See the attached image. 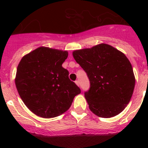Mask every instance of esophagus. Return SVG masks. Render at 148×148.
<instances>
[{
    "mask_svg": "<svg viewBox=\"0 0 148 148\" xmlns=\"http://www.w3.org/2000/svg\"><path fill=\"white\" fill-rule=\"evenodd\" d=\"M75 84H76L77 85H78V87H79V85H80V83H79V81H78V80H77V81H75Z\"/></svg>",
    "mask_w": 148,
    "mask_h": 148,
    "instance_id": "34e87169",
    "label": "esophagus"
}]
</instances>
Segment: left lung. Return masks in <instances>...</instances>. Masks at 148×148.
<instances>
[{
    "mask_svg": "<svg viewBox=\"0 0 148 148\" xmlns=\"http://www.w3.org/2000/svg\"><path fill=\"white\" fill-rule=\"evenodd\" d=\"M73 56L90 80L84 92L89 108L101 118L119 114L130 102L135 76L125 55L106 44L74 51Z\"/></svg>",
    "mask_w": 148,
    "mask_h": 148,
    "instance_id": "obj_1",
    "label": "left lung"
}]
</instances>
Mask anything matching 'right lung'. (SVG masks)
Wrapping results in <instances>:
<instances>
[{"label": "right lung", "mask_w": 148, "mask_h": 148, "mask_svg": "<svg viewBox=\"0 0 148 148\" xmlns=\"http://www.w3.org/2000/svg\"><path fill=\"white\" fill-rule=\"evenodd\" d=\"M66 51L38 47L23 56L17 68L15 85L22 101L35 115L54 118L70 108L80 88L62 66Z\"/></svg>", "instance_id": "obj_1"}]
</instances>
